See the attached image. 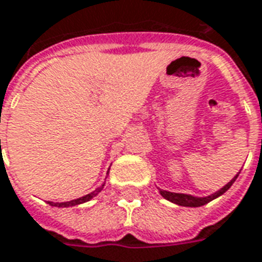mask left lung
<instances>
[{
  "instance_id": "left-lung-1",
  "label": "left lung",
  "mask_w": 262,
  "mask_h": 262,
  "mask_svg": "<svg viewBox=\"0 0 262 262\" xmlns=\"http://www.w3.org/2000/svg\"><path fill=\"white\" fill-rule=\"evenodd\" d=\"M237 176L239 173L234 176L233 179L230 180L228 185H225L221 190L215 191L214 194L211 195H207V197H194V195H190V194H183V193H172V191H166V190H161L160 189V193L161 195L166 199L170 203H175L178 205H182V207H201V205H205L207 203H210L216 197H220L222 195L226 190H229V187L233 185V182L237 179Z\"/></svg>"
}]
</instances>
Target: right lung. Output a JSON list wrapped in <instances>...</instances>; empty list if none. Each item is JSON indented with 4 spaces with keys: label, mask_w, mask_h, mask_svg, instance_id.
Returning <instances> with one entry per match:
<instances>
[{
    "label": "right lung",
    "mask_w": 262,
    "mask_h": 262,
    "mask_svg": "<svg viewBox=\"0 0 262 262\" xmlns=\"http://www.w3.org/2000/svg\"><path fill=\"white\" fill-rule=\"evenodd\" d=\"M102 187L104 185H101L98 189L90 193V194H86L80 197V199H76V200H72V201H67V203H52V201H48V204L50 205H54V207H73V205H79V204H83V203H86V201H90L93 197H96L100 191L102 190Z\"/></svg>",
    "instance_id": "obj_1"
}]
</instances>
